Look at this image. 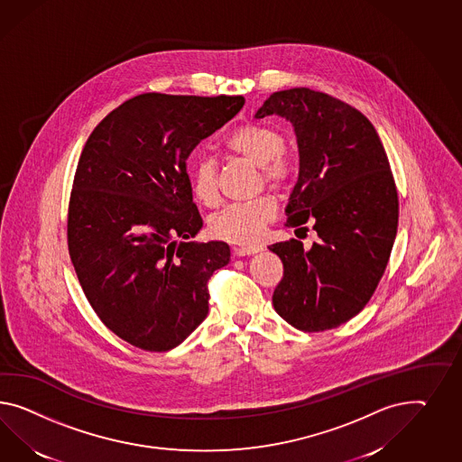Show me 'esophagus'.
<instances>
[{"label":"esophagus","instance_id":"obj_1","mask_svg":"<svg viewBox=\"0 0 462 462\" xmlns=\"http://www.w3.org/2000/svg\"><path fill=\"white\" fill-rule=\"evenodd\" d=\"M261 250H263V247H259V245H242V247H236L234 254L236 255H252V254H257Z\"/></svg>","mask_w":462,"mask_h":462}]
</instances>
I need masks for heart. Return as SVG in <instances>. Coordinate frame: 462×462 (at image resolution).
<instances>
[{
    "mask_svg": "<svg viewBox=\"0 0 462 462\" xmlns=\"http://www.w3.org/2000/svg\"><path fill=\"white\" fill-rule=\"evenodd\" d=\"M225 148L261 168L263 181L282 185L291 173V160L284 148V136L279 129L259 123H245L225 137ZM193 197L205 207L218 203L217 162L201 158L189 173ZM277 213L273 195H259L247 201L225 205L210 217V232L215 237L236 244H252L261 237L263 228Z\"/></svg>",
    "mask_w": 462,
    "mask_h": 462,
    "instance_id": "obj_1",
    "label": "heart"
}]
</instances>
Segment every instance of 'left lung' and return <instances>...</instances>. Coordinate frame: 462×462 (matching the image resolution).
Listing matches in <instances>:
<instances>
[{
  "instance_id": "left-lung-1",
  "label": "left lung",
  "mask_w": 462,
  "mask_h": 462,
  "mask_svg": "<svg viewBox=\"0 0 462 462\" xmlns=\"http://www.w3.org/2000/svg\"><path fill=\"white\" fill-rule=\"evenodd\" d=\"M271 114L292 123L300 148L286 226L308 230L311 220L318 234L310 250L296 238L269 247L284 265L273 304L300 331H326L362 311L385 273L399 225L397 187L374 125L346 102L287 88L255 117Z\"/></svg>"
}]
</instances>
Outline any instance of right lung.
<instances>
[{"mask_svg":"<svg viewBox=\"0 0 462 462\" xmlns=\"http://www.w3.org/2000/svg\"><path fill=\"white\" fill-rule=\"evenodd\" d=\"M244 104L242 96L141 94L107 114L82 150L69 254L100 321L136 348H175L208 314V279L230 247L189 242L203 220L187 160Z\"/></svg>","mask_w":462,"mask_h":462,"instance_id":"right-lung-1","label":"right lung"}]
</instances>
